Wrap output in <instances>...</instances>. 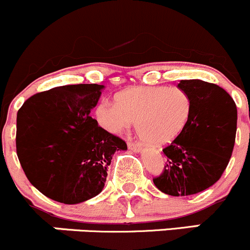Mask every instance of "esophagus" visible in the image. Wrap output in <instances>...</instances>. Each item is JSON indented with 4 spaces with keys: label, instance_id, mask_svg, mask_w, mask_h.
I'll return each mask as SVG.
<instances>
[{
    "label": "esophagus",
    "instance_id": "34e87169",
    "mask_svg": "<svg viewBox=\"0 0 250 250\" xmlns=\"http://www.w3.org/2000/svg\"><path fill=\"white\" fill-rule=\"evenodd\" d=\"M128 149L132 150V151H135V152H140L143 150V147L140 144H135V143L129 142L128 143Z\"/></svg>",
    "mask_w": 250,
    "mask_h": 250
}]
</instances>
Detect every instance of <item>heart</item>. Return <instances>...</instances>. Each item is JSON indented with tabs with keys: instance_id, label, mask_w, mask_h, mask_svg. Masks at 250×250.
Listing matches in <instances>:
<instances>
[{
	"instance_id": "b5f03b06",
	"label": "heart",
	"mask_w": 250,
	"mask_h": 250,
	"mask_svg": "<svg viewBox=\"0 0 250 250\" xmlns=\"http://www.w3.org/2000/svg\"><path fill=\"white\" fill-rule=\"evenodd\" d=\"M115 103L99 104L95 110L99 125L120 134L135 123L140 139L156 146L173 142L190 115L189 96L179 88L133 86L118 93Z\"/></svg>"
}]
</instances>
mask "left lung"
<instances>
[{"label":"left lung","instance_id":"obj_1","mask_svg":"<svg viewBox=\"0 0 250 250\" xmlns=\"http://www.w3.org/2000/svg\"><path fill=\"white\" fill-rule=\"evenodd\" d=\"M177 88L189 96V120L162 150L167 164L154 184L165 194L183 197L208 189L226 169L236 140L237 107L216 84L189 79Z\"/></svg>","mask_w":250,"mask_h":250}]
</instances>
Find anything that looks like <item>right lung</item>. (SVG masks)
<instances>
[{
  "mask_svg": "<svg viewBox=\"0 0 250 250\" xmlns=\"http://www.w3.org/2000/svg\"><path fill=\"white\" fill-rule=\"evenodd\" d=\"M105 85L76 84L42 91L17 113V155L29 182L50 199L79 204L105 187L113 154L127 144L90 116Z\"/></svg>",
  "mask_w": 250,
  "mask_h": 250,
  "instance_id": "obj_1",
  "label": "right lung"
}]
</instances>
